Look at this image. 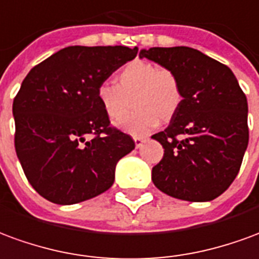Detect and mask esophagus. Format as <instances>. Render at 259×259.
I'll return each instance as SVG.
<instances>
[{"label": "esophagus", "mask_w": 259, "mask_h": 259, "mask_svg": "<svg viewBox=\"0 0 259 259\" xmlns=\"http://www.w3.org/2000/svg\"><path fill=\"white\" fill-rule=\"evenodd\" d=\"M145 141H146V138H144V137H135V138H134V142H135V146H137V148H141Z\"/></svg>", "instance_id": "1"}]
</instances>
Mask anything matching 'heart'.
Listing matches in <instances>:
<instances>
[{
    "instance_id": "obj_1",
    "label": "heart",
    "mask_w": 259,
    "mask_h": 259,
    "mask_svg": "<svg viewBox=\"0 0 259 259\" xmlns=\"http://www.w3.org/2000/svg\"><path fill=\"white\" fill-rule=\"evenodd\" d=\"M97 102L111 122H120L130 111V100L135 109L121 130L135 137L152 131L159 120L167 122L177 114L183 103V89L177 74L155 62L135 60L117 74V85L103 82L97 88Z\"/></svg>"
}]
</instances>
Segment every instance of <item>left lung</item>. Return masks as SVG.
<instances>
[{"label": "left lung", "mask_w": 259, "mask_h": 259, "mask_svg": "<svg viewBox=\"0 0 259 259\" xmlns=\"http://www.w3.org/2000/svg\"><path fill=\"white\" fill-rule=\"evenodd\" d=\"M148 58L174 71L183 103L170 125L152 138L164 155L153 184L170 197L206 202L230 187L248 145L247 97L232 69L191 47H152Z\"/></svg>", "instance_id": "8db88e82"}]
</instances>
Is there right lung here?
<instances>
[{
    "label": "right lung",
    "instance_id": "right-lung-1",
    "mask_svg": "<svg viewBox=\"0 0 259 259\" xmlns=\"http://www.w3.org/2000/svg\"><path fill=\"white\" fill-rule=\"evenodd\" d=\"M137 54V47L69 46L23 79L12 106L15 150L27 181L47 201L72 205L113 185L117 163L135 142L110 126L96 92Z\"/></svg>",
    "mask_w": 259,
    "mask_h": 259
}]
</instances>
